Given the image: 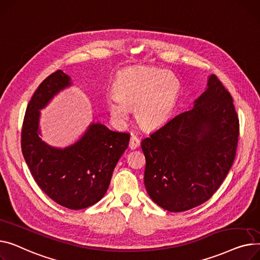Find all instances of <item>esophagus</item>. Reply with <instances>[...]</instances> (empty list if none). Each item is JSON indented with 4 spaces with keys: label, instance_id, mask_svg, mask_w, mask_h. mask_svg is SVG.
<instances>
[{
    "label": "esophagus",
    "instance_id": "1",
    "mask_svg": "<svg viewBox=\"0 0 260 260\" xmlns=\"http://www.w3.org/2000/svg\"><path fill=\"white\" fill-rule=\"evenodd\" d=\"M141 146V141L137 139L136 136H134V135H132L131 136V140H130V143H129V148L131 149V150H134V149H137Z\"/></svg>",
    "mask_w": 260,
    "mask_h": 260
}]
</instances>
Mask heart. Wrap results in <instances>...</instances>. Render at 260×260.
Returning <instances> with one entry per match:
<instances>
[{"label":"heart","instance_id":"heart-1","mask_svg":"<svg viewBox=\"0 0 260 260\" xmlns=\"http://www.w3.org/2000/svg\"><path fill=\"white\" fill-rule=\"evenodd\" d=\"M114 90V93L106 96L107 109L113 118L124 123L130 108H135L139 123L147 129H155L171 116L180 83L170 71L156 67H129L118 73Z\"/></svg>","mask_w":260,"mask_h":260}]
</instances>
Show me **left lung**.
Returning <instances> with one entry per match:
<instances>
[{"instance_id": "left-lung-1", "label": "left lung", "mask_w": 260, "mask_h": 260, "mask_svg": "<svg viewBox=\"0 0 260 260\" xmlns=\"http://www.w3.org/2000/svg\"><path fill=\"white\" fill-rule=\"evenodd\" d=\"M238 135L233 99L212 74L192 109L168 120L142 142L144 182L151 200L170 212L207 202L231 169Z\"/></svg>"}]
</instances>
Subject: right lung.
<instances>
[{
  "label": "right lung",
  "instance_id": "right-lung-1",
  "mask_svg": "<svg viewBox=\"0 0 260 260\" xmlns=\"http://www.w3.org/2000/svg\"><path fill=\"white\" fill-rule=\"evenodd\" d=\"M70 85V76L62 70L41 83L27 105L21 146L38 186L56 204L81 210L96 204L106 194L114 168L128 148L130 134L92 123L78 142L64 149L43 142L40 110Z\"/></svg>",
  "mask_w": 260,
  "mask_h": 260
}]
</instances>
